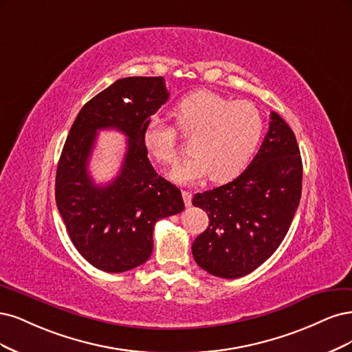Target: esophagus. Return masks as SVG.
Wrapping results in <instances>:
<instances>
[{"mask_svg": "<svg viewBox=\"0 0 352 352\" xmlns=\"http://www.w3.org/2000/svg\"><path fill=\"white\" fill-rule=\"evenodd\" d=\"M183 199H184L186 206H191V199H192L191 191H188V190H184V191H183Z\"/></svg>", "mask_w": 352, "mask_h": 352, "instance_id": "esophagus-1", "label": "esophagus"}]
</instances>
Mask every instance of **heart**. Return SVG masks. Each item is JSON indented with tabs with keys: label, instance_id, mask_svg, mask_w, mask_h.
I'll use <instances>...</instances> for the list:
<instances>
[{
	"label": "heart",
	"instance_id": "b5f03b06",
	"mask_svg": "<svg viewBox=\"0 0 352 352\" xmlns=\"http://www.w3.org/2000/svg\"><path fill=\"white\" fill-rule=\"evenodd\" d=\"M173 116L179 131L190 140L191 156L175 166L169 177L178 184L206 178L226 183L240 175L262 140L265 121L260 109L248 100H231L222 95L197 90L181 99ZM144 149L157 162L177 161V133L160 117H152L143 130Z\"/></svg>",
	"mask_w": 352,
	"mask_h": 352
}]
</instances>
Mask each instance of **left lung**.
Returning a JSON list of instances; mask_svg holds the SVG:
<instances>
[{"instance_id": "8db88e82", "label": "left lung", "mask_w": 352, "mask_h": 352, "mask_svg": "<svg viewBox=\"0 0 352 352\" xmlns=\"http://www.w3.org/2000/svg\"><path fill=\"white\" fill-rule=\"evenodd\" d=\"M302 164L297 139L276 112L245 171L231 183L192 197L209 226L191 245L196 263L213 276L248 275L276 252L301 197Z\"/></svg>"}]
</instances>
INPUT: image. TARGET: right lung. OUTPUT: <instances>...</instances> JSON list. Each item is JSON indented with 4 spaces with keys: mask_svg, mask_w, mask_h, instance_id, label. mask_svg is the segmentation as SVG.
Wrapping results in <instances>:
<instances>
[{
    "mask_svg": "<svg viewBox=\"0 0 352 352\" xmlns=\"http://www.w3.org/2000/svg\"><path fill=\"white\" fill-rule=\"evenodd\" d=\"M169 98L164 77L120 78L90 99L67 135L55 177L56 208L87 262L109 274L143 265L153 250L155 223L184 210L178 187L153 169L143 144L147 121ZM128 135L120 174L96 186L87 173L97 131Z\"/></svg>",
    "mask_w": 352,
    "mask_h": 352,
    "instance_id": "right-lung-1",
    "label": "right lung"
}]
</instances>
